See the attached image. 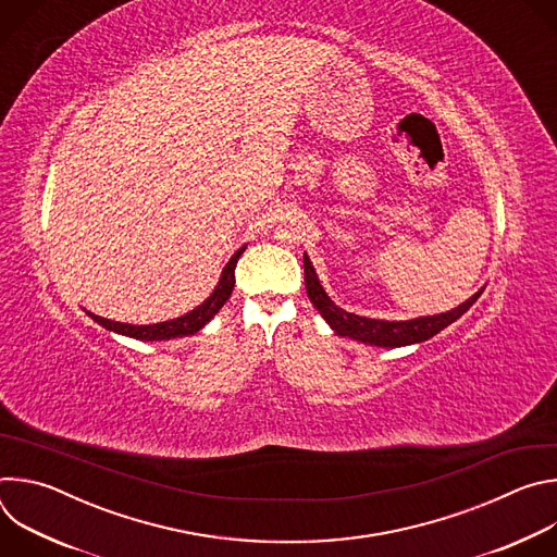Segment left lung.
Wrapping results in <instances>:
<instances>
[{"label": "left lung", "instance_id": "1", "mask_svg": "<svg viewBox=\"0 0 557 557\" xmlns=\"http://www.w3.org/2000/svg\"><path fill=\"white\" fill-rule=\"evenodd\" d=\"M304 284L308 299L312 306L320 310V314L326 320V324L339 335L348 337L368 346H379V348H401V346H412L432 339L436 333L454 324L460 314H465L473 301L481 297L483 288L479 293H473L467 301L460 306L438 312V314H428V317H417V320H406V322H387V320H370V317H361L355 312L344 310L337 306L324 286L320 284V277H317L310 258L304 253Z\"/></svg>", "mask_w": 557, "mask_h": 557}]
</instances>
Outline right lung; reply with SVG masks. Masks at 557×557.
<instances>
[{"label": "right lung", "instance_id": "obj_1", "mask_svg": "<svg viewBox=\"0 0 557 557\" xmlns=\"http://www.w3.org/2000/svg\"><path fill=\"white\" fill-rule=\"evenodd\" d=\"M247 247L237 249L233 253V258L226 262V267L222 269V275L213 288V293L200 304L196 306L194 310H189L187 314L183 317H176V320H170V322H161V324H149V326H134V324H123V322H112V320H106V317H99L90 310L88 317H92V320L103 326L106 331H112V333H119V335H125V337H132V339H140V342H165V339H176V337H187V335H194L198 333L200 329H205L213 317L218 314V310L226 304V299L231 297L233 293V286H235V264L237 260H240V256L245 253Z\"/></svg>", "mask_w": 557, "mask_h": 557}]
</instances>
